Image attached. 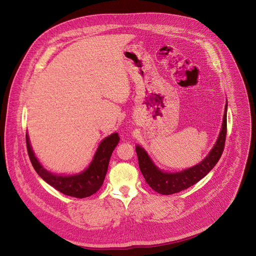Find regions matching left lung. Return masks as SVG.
<instances>
[{"mask_svg":"<svg viewBox=\"0 0 256 256\" xmlns=\"http://www.w3.org/2000/svg\"><path fill=\"white\" fill-rule=\"evenodd\" d=\"M226 136V106L222 119V126L218 141L208 156L199 164L176 174H166L160 172L150 160L146 152L141 146H136L139 168L145 178L146 182L156 192L162 195H170L189 188L201 180L219 162L224 152Z\"/></svg>","mask_w":256,"mask_h":256,"instance_id":"obj_1","label":"left lung"}]
</instances>
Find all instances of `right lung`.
<instances>
[{"label": "right lung", "mask_w": 256, "mask_h": 256, "mask_svg": "<svg viewBox=\"0 0 256 256\" xmlns=\"http://www.w3.org/2000/svg\"><path fill=\"white\" fill-rule=\"evenodd\" d=\"M26 140L30 160L43 180L65 195L74 198H86L94 194L104 184L110 156L119 142V136L117 133H114L106 138L98 146L90 166L84 172L71 176H56L44 170L32 150L28 135Z\"/></svg>", "instance_id": "add662e5"}]
</instances>
